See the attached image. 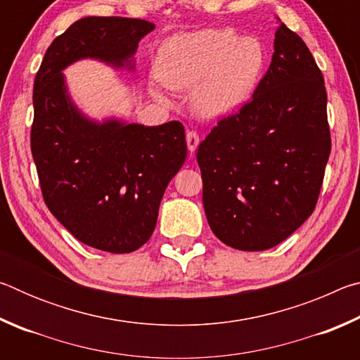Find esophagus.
Here are the masks:
<instances>
[{
    "label": "esophagus",
    "mask_w": 360,
    "mask_h": 360,
    "mask_svg": "<svg viewBox=\"0 0 360 360\" xmlns=\"http://www.w3.org/2000/svg\"><path fill=\"white\" fill-rule=\"evenodd\" d=\"M186 139H187V149H188V152H191V154H193V152L197 150L198 144H200V136L195 131H187Z\"/></svg>",
    "instance_id": "esophagus-1"
}]
</instances>
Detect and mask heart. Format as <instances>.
Returning a JSON list of instances; mask_svg holds the SVG:
<instances>
[{
  "mask_svg": "<svg viewBox=\"0 0 360 360\" xmlns=\"http://www.w3.org/2000/svg\"><path fill=\"white\" fill-rule=\"evenodd\" d=\"M266 66V49L257 36L231 28H206L176 34L158 47L155 75L172 90H192L191 105L205 119L238 112L257 89ZM152 92L160 95V89Z\"/></svg>",
  "mask_w": 360,
  "mask_h": 360,
  "instance_id": "1",
  "label": "heart"
}]
</instances>
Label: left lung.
<instances>
[{
	"label": "left lung",
	"instance_id": "left-lung-1",
	"mask_svg": "<svg viewBox=\"0 0 360 360\" xmlns=\"http://www.w3.org/2000/svg\"><path fill=\"white\" fill-rule=\"evenodd\" d=\"M273 47L252 100L197 150L210 227L240 251L276 246L311 216L330 155L324 77L311 52L283 22Z\"/></svg>",
	"mask_w": 360,
	"mask_h": 360
}]
</instances>
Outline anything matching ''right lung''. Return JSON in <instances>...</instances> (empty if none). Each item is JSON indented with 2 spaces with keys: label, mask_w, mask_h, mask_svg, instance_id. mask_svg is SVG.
<instances>
[{
  "label": "right lung",
  "mask_w": 360,
  "mask_h": 360,
  "mask_svg": "<svg viewBox=\"0 0 360 360\" xmlns=\"http://www.w3.org/2000/svg\"><path fill=\"white\" fill-rule=\"evenodd\" d=\"M154 28L141 19L84 17L53 39L34 79L32 154L47 208L84 245L112 254L150 238L168 182L187 157L184 127L90 119L71 100L63 70L84 58L135 70L139 41Z\"/></svg>",
  "instance_id": "obj_1"
}]
</instances>
